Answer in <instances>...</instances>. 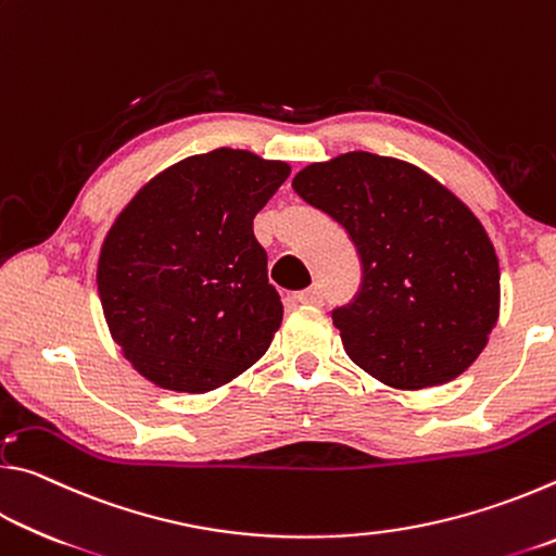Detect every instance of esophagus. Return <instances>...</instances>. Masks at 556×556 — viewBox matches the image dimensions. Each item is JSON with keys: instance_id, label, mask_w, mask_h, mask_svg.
<instances>
[{"instance_id": "1", "label": "esophagus", "mask_w": 556, "mask_h": 556, "mask_svg": "<svg viewBox=\"0 0 556 556\" xmlns=\"http://www.w3.org/2000/svg\"><path fill=\"white\" fill-rule=\"evenodd\" d=\"M296 299L301 301V304H312V306H321L324 304V291L321 287H308L304 291H299Z\"/></svg>"}]
</instances>
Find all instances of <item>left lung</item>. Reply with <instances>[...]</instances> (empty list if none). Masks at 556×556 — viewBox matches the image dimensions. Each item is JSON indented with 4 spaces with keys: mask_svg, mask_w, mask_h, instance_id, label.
Instances as JSON below:
<instances>
[{
    "mask_svg": "<svg viewBox=\"0 0 556 556\" xmlns=\"http://www.w3.org/2000/svg\"><path fill=\"white\" fill-rule=\"evenodd\" d=\"M291 188L355 244L361 287L331 312L355 365L384 384L454 380L488 343L501 269L483 225L448 188L390 156L351 152Z\"/></svg>",
    "mask_w": 556,
    "mask_h": 556,
    "instance_id": "obj_1",
    "label": "left lung"
}]
</instances>
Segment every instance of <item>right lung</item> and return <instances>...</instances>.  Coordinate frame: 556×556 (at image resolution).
Wrapping results in <instances>:
<instances>
[{
    "label": "right lung",
    "mask_w": 556,
    "mask_h": 556,
    "mask_svg": "<svg viewBox=\"0 0 556 556\" xmlns=\"http://www.w3.org/2000/svg\"><path fill=\"white\" fill-rule=\"evenodd\" d=\"M287 176L285 162L223 147L166 168L112 225L102 312L147 380L208 392L265 355L285 306L252 220Z\"/></svg>",
    "instance_id": "add662e5"
}]
</instances>
